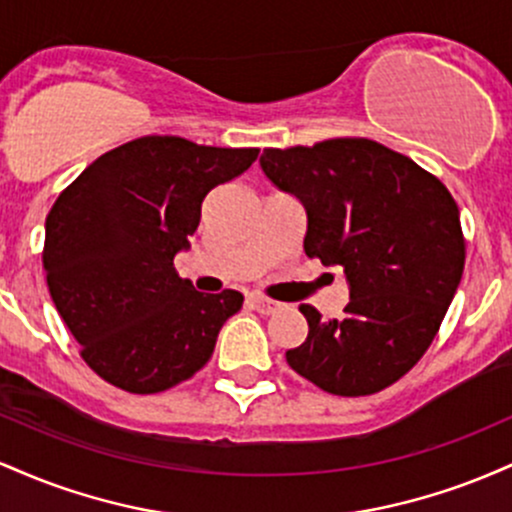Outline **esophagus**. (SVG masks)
<instances>
[{
	"instance_id": "1",
	"label": "esophagus",
	"mask_w": 512,
	"mask_h": 512,
	"mask_svg": "<svg viewBox=\"0 0 512 512\" xmlns=\"http://www.w3.org/2000/svg\"><path fill=\"white\" fill-rule=\"evenodd\" d=\"M248 305H250V308H255L257 313H262V315L274 313V310L279 308V303L269 301V298H264V296H257V293H252V296H248Z\"/></svg>"
}]
</instances>
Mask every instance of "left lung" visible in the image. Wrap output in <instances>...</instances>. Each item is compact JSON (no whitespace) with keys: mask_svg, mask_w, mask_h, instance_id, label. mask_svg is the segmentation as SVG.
I'll return each instance as SVG.
<instances>
[{"mask_svg":"<svg viewBox=\"0 0 512 512\" xmlns=\"http://www.w3.org/2000/svg\"><path fill=\"white\" fill-rule=\"evenodd\" d=\"M260 166L308 216L303 250L342 267L344 317L301 305L308 337L286 351L298 375L342 397L385 390L419 363L460 286L464 238L448 187L370 139L264 149Z\"/></svg>","mask_w":512,"mask_h":512,"instance_id":"8db88e82","label":"left lung"}]
</instances>
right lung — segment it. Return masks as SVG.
<instances>
[{
    "mask_svg": "<svg viewBox=\"0 0 512 512\" xmlns=\"http://www.w3.org/2000/svg\"><path fill=\"white\" fill-rule=\"evenodd\" d=\"M257 154L154 134L96 158L52 204L43 250L52 303L110 385L154 395L214 354L243 293L197 291L173 260L190 248L204 197Z\"/></svg>",
    "mask_w": 512,
    "mask_h": 512,
    "instance_id": "obj_1",
    "label": "right lung"
}]
</instances>
